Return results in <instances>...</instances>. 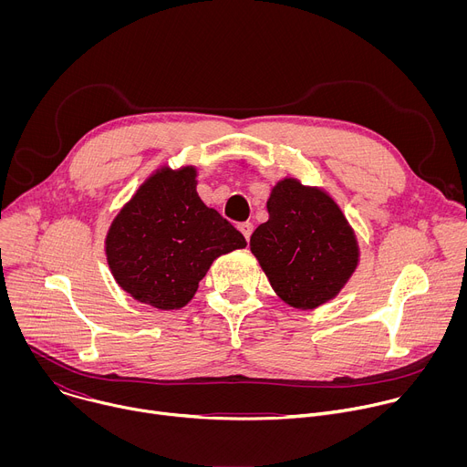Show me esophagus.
<instances>
[{"label": "esophagus", "instance_id": "obj_1", "mask_svg": "<svg viewBox=\"0 0 467 467\" xmlns=\"http://www.w3.org/2000/svg\"><path fill=\"white\" fill-rule=\"evenodd\" d=\"M238 229H240V233L245 236V240H249V236H251V233H253V223H251V222H244V223L238 225Z\"/></svg>", "mask_w": 467, "mask_h": 467}]
</instances>
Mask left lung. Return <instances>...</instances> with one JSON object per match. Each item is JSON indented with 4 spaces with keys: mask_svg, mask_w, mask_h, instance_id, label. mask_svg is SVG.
Wrapping results in <instances>:
<instances>
[{
    "mask_svg": "<svg viewBox=\"0 0 467 467\" xmlns=\"http://www.w3.org/2000/svg\"><path fill=\"white\" fill-rule=\"evenodd\" d=\"M268 213L249 245L277 296L301 310L335 297L358 264L355 233L338 205L323 190L285 179L272 190Z\"/></svg>",
    "mask_w": 467,
    "mask_h": 467,
    "instance_id": "left-lung-1",
    "label": "left lung"
}]
</instances>
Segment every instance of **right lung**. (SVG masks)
I'll return each instance as SVG.
<instances>
[{
    "label": "right lung",
    "instance_id": "1",
    "mask_svg": "<svg viewBox=\"0 0 467 467\" xmlns=\"http://www.w3.org/2000/svg\"><path fill=\"white\" fill-rule=\"evenodd\" d=\"M107 260L118 285L161 310L184 306L220 254L247 242L195 192V170L157 171L112 222Z\"/></svg>",
    "mask_w": 467,
    "mask_h": 467
}]
</instances>
